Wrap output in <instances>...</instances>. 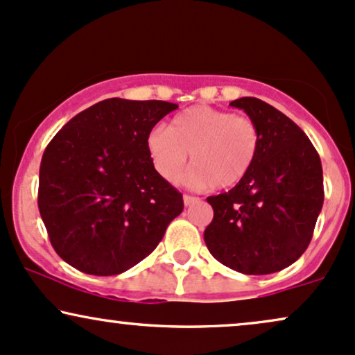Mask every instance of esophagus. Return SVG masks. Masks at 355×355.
<instances>
[{
  "instance_id": "esophagus-1",
  "label": "esophagus",
  "mask_w": 355,
  "mask_h": 355,
  "mask_svg": "<svg viewBox=\"0 0 355 355\" xmlns=\"http://www.w3.org/2000/svg\"><path fill=\"white\" fill-rule=\"evenodd\" d=\"M196 202H198V198H196V196L183 195V203H185V207H190V205H193Z\"/></svg>"
}]
</instances>
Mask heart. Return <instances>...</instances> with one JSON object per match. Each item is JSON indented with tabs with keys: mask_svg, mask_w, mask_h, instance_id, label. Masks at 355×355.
<instances>
[{
	"mask_svg": "<svg viewBox=\"0 0 355 355\" xmlns=\"http://www.w3.org/2000/svg\"><path fill=\"white\" fill-rule=\"evenodd\" d=\"M147 150L166 182L180 178L191 153L190 185L225 190L238 185L253 168L259 130L245 115L195 105L175 115L168 130L153 129L147 137Z\"/></svg>",
	"mask_w": 355,
	"mask_h": 355,
	"instance_id": "b5f03b06",
	"label": "heart"
}]
</instances>
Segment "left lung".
Listing matches in <instances>:
<instances>
[{"label":"left lung","instance_id":"1","mask_svg":"<svg viewBox=\"0 0 355 355\" xmlns=\"http://www.w3.org/2000/svg\"><path fill=\"white\" fill-rule=\"evenodd\" d=\"M259 130L251 172L226 193L208 196L213 221L205 243L213 258L243 275H271L296 261L309 245L322 210V165L304 132L283 112L241 97Z\"/></svg>","mask_w":355,"mask_h":355}]
</instances>
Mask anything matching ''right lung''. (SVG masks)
<instances>
[{
  "label": "right lung",
  "instance_id": "1",
  "mask_svg": "<svg viewBox=\"0 0 355 355\" xmlns=\"http://www.w3.org/2000/svg\"><path fill=\"white\" fill-rule=\"evenodd\" d=\"M175 109L165 101H101L46 147L37 207L51 245L72 268L121 275L155 250L182 213V193L147 150L148 134Z\"/></svg>",
  "mask_w": 355,
  "mask_h": 355
}]
</instances>
